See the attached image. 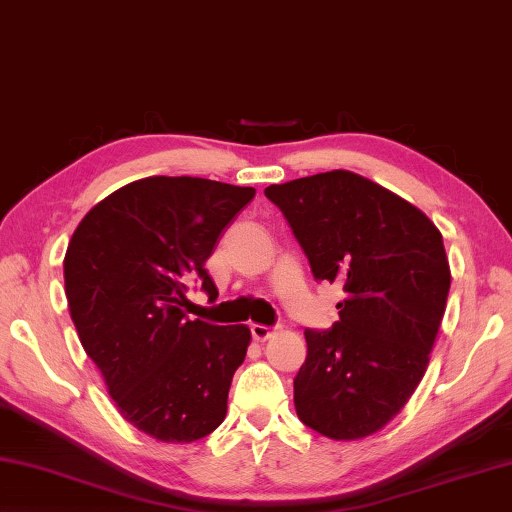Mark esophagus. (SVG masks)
<instances>
[{"mask_svg": "<svg viewBox=\"0 0 512 512\" xmlns=\"http://www.w3.org/2000/svg\"><path fill=\"white\" fill-rule=\"evenodd\" d=\"M250 333H253V339H255V342L262 344V342H266V339L273 337L275 330H273V328H268V326H264V324H253V326H250Z\"/></svg>", "mask_w": 512, "mask_h": 512, "instance_id": "obj_1", "label": "esophagus"}]
</instances>
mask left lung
Wrapping results in <instances>:
<instances>
[{"mask_svg":"<svg viewBox=\"0 0 512 512\" xmlns=\"http://www.w3.org/2000/svg\"><path fill=\"white\" fill-rule=\"evenodd\" d=\"M313 277L339 284V322L306 330L295 410L319 435L377 433L426 373L442 324L450 266L437 226L406 199L350 170L268 186Z\"/></svg>","mask_w":512,"mask_h":512,"instance_id":"left-lung-1","label":"left lung"}]
</instances>
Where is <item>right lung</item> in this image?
Masks as SVG:
<instances>
[{
	"instance_id": "add662e5",
	"label": "right lung",
	"mask_w": 512,
	"mask_h": 512,
	"mask_svg": "<svg viewBox=\"0 0 512 512\" xmlns=\"http://www.w3.org/2000/svg\"><path fill=\"white\" fill-rule=\"evenodd\" d=\"M255 188L202 177H146L86 213L64 257L68 310L126 422L166 444L224 422L248 326L190 322L186 286L217 299L206 270L222 230Z\"/></svg>"
}]
</instances>
